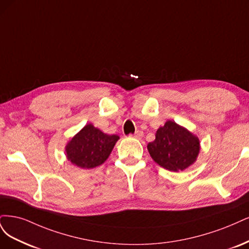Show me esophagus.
<instances>
[{
  "label": "esophagus",
  "mask_w": 249,
  "mask_h": 249,
  "mask_svg": "<svg viewBox=\"0 0 249 249\" xmlns=\"http://www.w3.org/2000/svg\"><path fill=\"white\" fill-rule=\"evenodd\" d=\"M142 135H143V132L141 131V130H138V131H135V133L132 136L135 139H142Z\"/></svg>",
  "instance_id": "esophagus-1"
}]
</instances>
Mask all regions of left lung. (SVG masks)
I'll list each match as a JSON object with an SVG mask.
<instances>
[{
    "label": "left lung",
    "instance_id": "8db88e82",
    "mask_svg": "<svg viewBox=\"0 0 249 249\" xmlns=\"http://www.w3.org/2000/svg\"><path fill=\"white\" fill-rule=\"evenodd\" d=\"M154 161L171 172H180L196 162L199 153V140L186 128L171 120L158 128L155 140L148 143Z\"/></svg>",
    "mask_w": 249,
    "mask_h": 249
}]
</instances>
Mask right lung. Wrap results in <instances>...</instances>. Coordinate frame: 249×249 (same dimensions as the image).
<instances>
[{
    "mask_svg": "<svg viewBox=\"0 0 249 249\" xmlns=\"http://www.w3.org/2000/svg\"><path fill=\"white\" fill-rule=\"evenodd\" d=\"M118 140V135L106 134L92 124H87L67 143V159L81 168L96 167L108 158Z\"/></svg>",
    "mask_w": 249,
    "mask_h": 249,
    "instance_id": "right-lung-1",
    "label": "right lung"
}]
</instances>
